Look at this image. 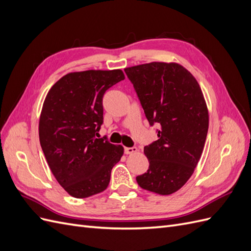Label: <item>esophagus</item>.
Returning a JSON list of instances; mask_svg holds the SVG:
<instances>
[{
  "label": "esophagus",
  "instance_id": "esophagus-1",
  "mask_svg": "<svg viewBox=\"0 0 251 251\" xmlns=\"http://www.w3.org/2000/svg\"><path fill=\"white\" fill-rule=\"evenodd\" d=\"M138 151V149L136 147H133V148H125V153L126 155H131V154H135L137 153Z\"/></svg>",
  "mask_w": 251,
  "mask_h": 251
}]
</instances>
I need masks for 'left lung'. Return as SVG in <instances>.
Masks as SVG:
<instances>
[{"label": "left lung", "mask_w": 251, "mask_h": 251, "mask_svg": "<svg viewBox=\"0 0 251 251\" xmlns=\"http://www.w3.org/2000/svg\"><path fill=\"white\" fill-rule=\"evenodd\" d=\"M151 126L158 124V140L144 147L150 166L136 177L138 185L171 195L191 178L204 149L208 110L193 74L177 63L153 62L125 69Z\"/></svg>", "instance_id": "1"}]
</instances>
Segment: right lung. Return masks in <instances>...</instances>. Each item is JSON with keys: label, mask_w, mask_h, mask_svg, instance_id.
Listing matches in <instances>:
<instances>
[{"label": "right lung", "mask_w": 251, "mask_h": 251, "mask_svg": "<svg viewBox=\"0 0 251 251\" xmlns=\"http://www.w3.org/2000/svg\"><path fill=\"white\" fill-rule=\"evenodd\" d=\"M125 79L116 70L68 73L51 87L40 116L39 136L58 183L74 198H88L108 187L124 147L96 138L103 123L102 97Z\"/></svg>", "instance_id": "obj_1"}]
</instances>
